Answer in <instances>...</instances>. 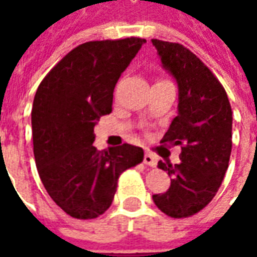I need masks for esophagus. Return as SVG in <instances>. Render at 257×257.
Listing matches in <instances>:
<instances>
[{"label": "esophagus", "instance_id": "1", "mask_svg": "<svg viewBox=\"0 0 257 257\" xmlns=\"http://www.w3.org/2000/svg\"><path fill=\"white\" fill-rule=\"evenodd\" d=\"M145 164L146 165H149V167H156L157 165V157L154 154H151V153H146L145 154Z\"/></svg>", "mask_w": 257, "mask_h": 257}]
</instances>
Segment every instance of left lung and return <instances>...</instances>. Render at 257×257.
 <instances>
[{
  "label": "left lung",
  "instance_id": "obj_1",
  "mask_svg": "<svg viewBox=\"0 0 257 257\" xmlns=\"http://www.w3.org/2000/svg\"><path fill=\"white\" fill-rule=\"evenodd\" d=\"M162 67L176 79L178 115L161 143L180 146L179 164L158 162L171 186L153 201L165 215L180 219L195 215L215 197L231 154L232 111L224 88L191 51L176 42L151 40Z\"/></svg>",
  "mask_w": 257,
  "mask_h": 257
}]
</instances>
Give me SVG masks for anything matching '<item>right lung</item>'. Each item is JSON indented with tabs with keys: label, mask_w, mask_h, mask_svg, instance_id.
<instances>
[{
	"label": "right lung",
	"mask_w": 257,
	"mask_h": 257,
	"mask_svg": "<svg viewBox=\"0 0 257 257\" xmlns=\"http://www.w3.org/2000/svg\"><path fill=\"white\" fill-rule=\"evenodd\" d=\"M145 42L131 37L81 44L37 89L31 110L37 169L51 198L71 217L103 215L119 175L143 161V149L128 143L99 151L93 129L111 112L115 84Z\"/></svg>",
	"instance_id": "obj_1"
}]
</instances>
